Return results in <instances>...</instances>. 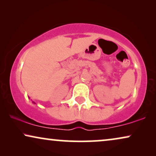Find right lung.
Returning a JSON list of instances; mask_svg holds the SVG:
<instances>
[{
  "label": "right lung",
  "mask_w": 156,
  "mask_h": 156,
  "mask_svg": "<svg viewBox=\"0 0 156 156\" xmlns=\"http://www.w3.org/2000/svg\"><path fill=\"white\" fill-rule=\"evenodd\" d=\"M33 103H34V104H35V102H34V101H33Z\"/></svg>",
  "instance_id": "right-lung-1"
}]
</instances>
